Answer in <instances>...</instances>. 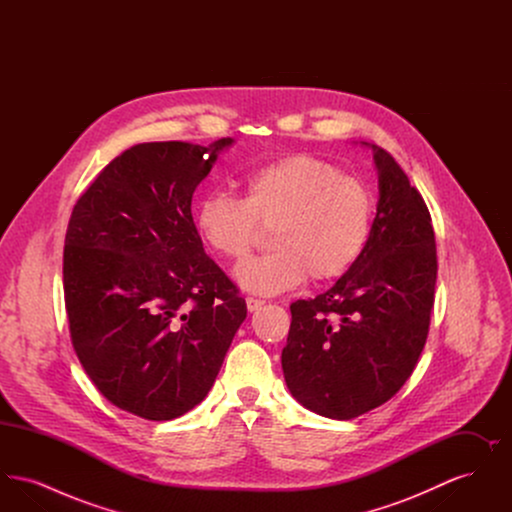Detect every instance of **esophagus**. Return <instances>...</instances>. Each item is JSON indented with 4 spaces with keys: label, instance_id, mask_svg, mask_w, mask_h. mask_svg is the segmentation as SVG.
Here are the masks:
<instances>
[{
    "label": "esophagus",
    "instance_id": "obj_1",
    "mask_svg": "<svg viewBox=\"0 0 512 512\" xmlns=\"http://www.w3.org/2000/svg\"><path fill=\"white\" fill-rule=\"evenodd\" d=\"M245 305H247V311L253 313V311L261 309V307L265 305V301H263V299H257V297H247V299H245Z\"/></svg>",
    "mask_w": 512,
    "mask_h": 512
}]
</instances>
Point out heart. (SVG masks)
I'll return each mask as SVG.
<instances>
[{"mask_svg":"<svg viewBox=\"0 0 512 512\" xmlns=\"http://www.w3.org/2000/svg\"><path fill=\"white\" fill-rule=\"evenodd\" d=\"M372 194L355 176L324 159L293 153L244 178V195L209 192L195 207L203 244L226 261H240L272 230L274 249L242 263L236 282L251 293L276 295L347 274L365 251Z\"/></svg>","mask_w":512,"mask_h":512,"instance_id":"b5f03b06","label":"heart"}]
</instances>
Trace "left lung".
<instances>
[{
	"mask_svg": "<svg viewBox=\"0 0 512 512\" xmlns=\"http://www.w3.org/2000/svg\"><path fill=\"white\" fill-rule=\"evenodd\" d=\"M380 199L365 251L315 299L290 305L282 370L313 413L351 420L403 388L424 349L438 253L430 211L409 176L372 146Z\"/></svg>",
	"mask_w": 512,
	"mask_h": 512,
	"instance_id": "1",
	"label": "left lung"
}]
</instances>
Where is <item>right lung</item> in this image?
Instances as JSON below:
<instances>
[{"instance_id": "right-lung-1", "label": "right lung", "mask_w": 512, "mask_h": 512, "mask_svg": "<svg viewBox=\"0 0 512 512\" xmlns=\"http://www.w3.org/2000/svg\"><path fill=\"white\" fill-rule=\"evenodd\" d=\"M230 144L122 151L67 226L63 288L78 361L107 401L146 420L178 418L205 399L247 315L192 217L197 184Z\"/></svg>"}]
</instances>
